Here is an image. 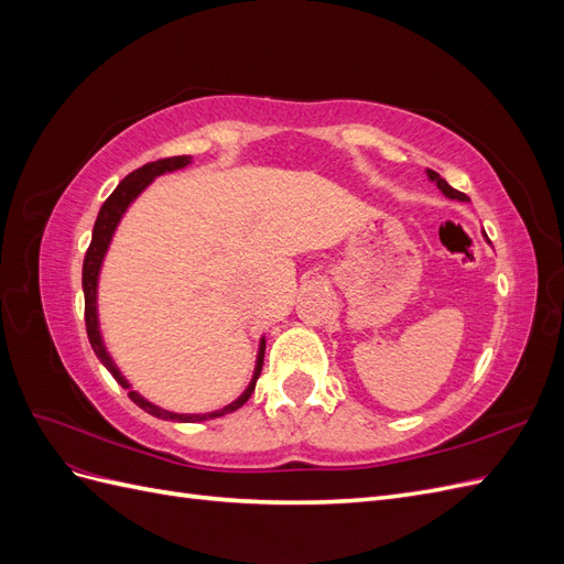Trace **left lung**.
Wrapping results in <instances>:
<instances>
[{"instance_id": "left-lung-1", "label": "left lung", "mask_w": 564, "mask_h": 564, "mask_svg": "<svg viewBox=\"0 0 564 564\" xmlns=\"http://www.w3.org/2000/svg\"><path fill=\"white\" fill-rule=\"evenodd\" d=\"M425 174H429V178L437 185V191H440L442 195H445V197H449V199H458V202H466V199H468L464 193L454 191V187H452L445 178H442L437 172H433V169H425Z\"/></svg>"}]
</instances>
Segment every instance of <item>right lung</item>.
<instances>
[{"label": "right lung", "mask_w": 564, "mask_h": 564, "mask_svg": "<svg viewBox=\"0 0 564 564\" xmlns=\"http://www.w3.org/2000/svg\"><path fill=\"white\" fill-rule=\"evenodd\" d=\"M193 162L191 155H181V158H169V160H158V162H150L141 169H135L131 172L122 183H119L112 195L104 202V207L98 212V218L94 224V235H91V245L87 249V256H84V268H82V289H84V319H87V336H89V344L96 352V357L100 360L115 381L122 386L131 402L139 404L143 412L158 416V419H166V421H178V423H197V421H209V419H218V416H226L230 412H237L249 398L256 388V381L261 377V369H263V355H265V338H261L259 344V352H256V365H253V377L249 381V386L245 388V392L237 400H232L230 404H226L224 409H216V412L209 414H176V412H169V409H162L158 404H152L150 400H145L141 392H135L131 388V383L122 377V371L115 365V360L110 357L106 344H104V334H100V322H98V278H100V268H104L106 261V253L110 249V242L115 237V230L119 226V220L124 218L127 209L135 202L145 187L155 181L162 174H172L178 172V169H185L187 164Z\"/></svg>", "instance_id": "add662e5"}]
</instances>
